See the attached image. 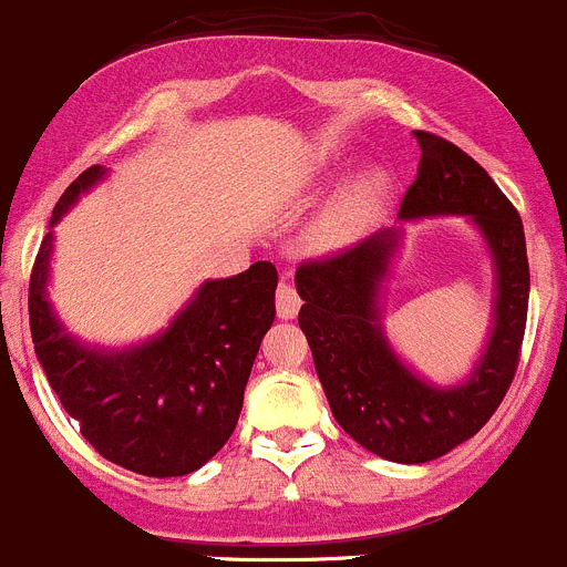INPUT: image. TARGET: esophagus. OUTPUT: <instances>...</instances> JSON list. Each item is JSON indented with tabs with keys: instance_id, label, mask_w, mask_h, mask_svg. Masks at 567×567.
<instances>
[{
	"instance_id": "esophagus-1",
	"label": "esophagus",
	"mask_w": 567,
	"mask_h": 567,
	"mask_svg": "<svg viewBox=\"0 0 567 567\" xmlns=\"http://www.w3.org/2000/svg\"><path fill=\"white\" fill-rule=\"evenodd\" d=\"M276 311L281 319H295L297 311H300V295H297L291 284L284 281L276 289Z\"/></svg>"
}]
</instances>
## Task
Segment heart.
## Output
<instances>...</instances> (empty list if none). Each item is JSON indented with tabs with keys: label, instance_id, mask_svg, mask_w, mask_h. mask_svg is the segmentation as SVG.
<instances>
[{
	"label": "heart",
	"instance_id": "heart-1",
	"mask_svg": "<svg viewBox=\"0 0 567 567\" xmlns=\"http://www.w3.org/2000/svg\"><path fill=\"white\" fill-rule=\"evenodd\" d=\"M391 195V178L385 171H367L352 178L311 223V243L330 250L352 243L372 220H378Z\"/></svg>",
	"mask_w": 567,
	"mask_h": 567
}]
</instances>
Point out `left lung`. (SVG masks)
<instances>
[{
    "label": "left lung",
    "mask_w": 567,
    "mask_h": 567,
    "mask_svg": "<svg viewBox=\"0 0 567 567\" xmlns=\"http://www.w3.org/2000/svg\"><path fill=\"white\" fill-rule=\"evenodd\" d=\"M422 159L400 220L463 215L485 237L493 259V328L468 380L427 383L391 350L380 289L400 248L402 228H383L295 272L302 297L300 330L336 422L363 450L394 463H427L485 427L507 394L520 355L529 306L524 223L491 176L450 140L413 132Z\"/></svg>",
    "instance_id": "obj_1"
}]
</instances>
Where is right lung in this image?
Wrapping results in <instances>:
<instances>
[{"mask_svg": "<svg viewBox=\"0 0 567 567\" xmlns=\"http://www.w3.org/2000/svg\"><path fill=\"white\" fill-rule=\"evenodd\" d=\"M106 176L87 167L60 195L52 223ZM43 237L30 278L35 355L65 413L101 457L145 476H184L223 450L237 427L261 339L276 319L278 270L256 261L234 278L206 281L154 339L126 350L82 344L49 302Z\"/></svg>", "mask_w": 567, "mask_h": 567, "instance_id": "1", "label": "right lung"}]
</instances>
